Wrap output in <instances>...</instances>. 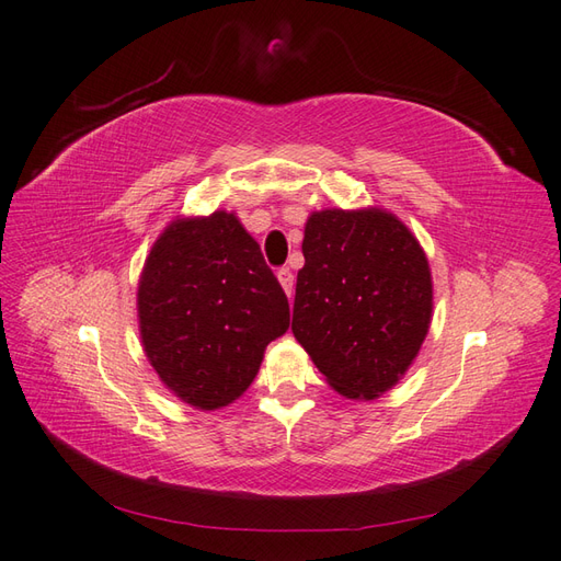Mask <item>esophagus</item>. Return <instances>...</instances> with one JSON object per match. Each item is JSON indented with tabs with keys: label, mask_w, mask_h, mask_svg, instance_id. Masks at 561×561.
I'll use <instances>...</instances> for the list:
<instances>
[{
	"label": "esophagus",
	"mask_w": 561,
	"mask_h": 561,
	"mask_svg": "<svg viewBox=\"0 0 561 561\" xmlns=\"http://www.w3.org/2000/svg\"><path fill=\"white\" fill-rule=\"evenodd\" d=\"M277 279H279V284H282V289L286 291V296H294V275H291V270L289 267H282L279 272H277Z\"/></svg>",
	"instance_id": "34e87169"
}]
</instances>
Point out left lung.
<instances>
[{"label": "left lung", "instance_id": "obj_1", "mask_svg": "<svg viewBox=\"0 0 561 561\" xmlns=\"http://www.w3.org/2000/svg\"><path fill=\"white\" fill-rule=\"evenodd\" d=\"M291 332L346 399L389 392L433 320V275L419 239L382 210L312 213L304 231Z\"/></svg>", "mask_w": 561, "mask_h": 561}]
</instances>
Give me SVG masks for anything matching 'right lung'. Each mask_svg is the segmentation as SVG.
<instances>
[{"instance_id":"1","label":"right lung","mask_w":561,"mask_h":561,"mask_svg":"<svg viewBox=\"0 0 561 561\" xmlns=\"http://www.w3.org/2000/svg\"><path fill=\"white\" fill-rule=\"evenodd\" d=\"M142 351L184 403L215 411L251 387L265 348L289 330V301L239 217H176L138 279Z\"/></svg>"}]
</instances>
